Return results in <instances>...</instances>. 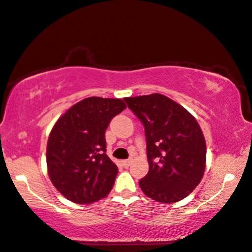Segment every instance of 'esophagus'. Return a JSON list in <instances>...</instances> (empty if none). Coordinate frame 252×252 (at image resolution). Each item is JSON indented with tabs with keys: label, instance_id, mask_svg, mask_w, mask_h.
I'll list each match as a JSON object with an SVG mask.
<instances>
[{
	"label": "esophagus",
	"instance_id": "obj_1",
	"mask_svg": "<svg viewBox=\"0 0 252 252\" xmlns=\"http://www.w3.org/2000/svg\"><path fill=\"white\" fill-rule=\"evenodd\" d=\"M132 161H133V159H126V160H123L122 161V164H123V167L125 168H129L130 165H131V163H132Z\"/></svg>",
	"mask_w": 252,
	"mask_h": 252
}]
</instances>
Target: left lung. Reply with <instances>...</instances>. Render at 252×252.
<instances>
[{
	"instance_id": "left-lung-1",
	"label": "left lung",
	"mask_w": 252,
	"mask_h": 252,
	"mask_svg": "<svg viewBox=\"0 0 252 252\" xmlns=\"http://www.w3.org/2000/svg\"><path fill=\"white\" fill-rule=\"evenodd\" d=\"M125 100L145 127L149 171L138 182L141 189L161 203L184 199L206 169V141L195 117L162 94Z\"/></svg>"
}]
</instances>
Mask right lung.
I'll return each instance as SVG.
<instances>
[{"label": "right lung", "instance_id": "1", "mask_svg": "<svg viewBox=\"0 0 252 252\" xmlns=\"http://www.w3.org/2000/svg\"><path fill=\"white\" fill-rule=\"evenodd\" d=\"M120 98L88 97L53 126L46 146L47 173L56 189L74 203H93L109 194L118 167L106 155L105 132L126 109Z\"/></svg>", "mask_w": 252, "mask_h": 252}]
</instances>
